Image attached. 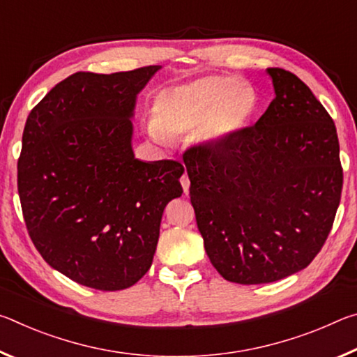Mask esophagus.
I'll list each match as a JSON object with an SVG mask.
<instances>
[{
    "instance_id": "34e87169",
    "label": "esophagus",
    "mask_w": 357,
    "mask_h": 357,
    "mask_svg": "<svg viewBox=\"0 0 357 357\" xmlns=\"http://www.w3.org/2000/svg\"><path fill=\"white\" fill-rule=\"evenodd\" d=\"M181 185H183V190H184V193H189V187H190V179H189V176H187V174L184 173L183 176H181Z\"/></svg>"
}]
</instances>
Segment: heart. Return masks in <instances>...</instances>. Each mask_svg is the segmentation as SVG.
Here are the masks:
<instances>
[{
    "instance_id": "b5f03b06",
    "label": "heart",
    "mask_w": 357,
    "mask_h": 357,
    "mask_svg": "<svg viewBox=\"0 0 357 357\" xmlns=\"http://www.w3.org/2000/svg\"><path fill=\"white\" fill-rule=\"evenodd\" d=\"M258 98L249 84L231 77L206 75L165 88L153 104L149 135L168 143L172 135L197 129L204 144H222L243 132L257 112Z\"/></svg>"
}]
</instances>
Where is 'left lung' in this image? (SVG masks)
<instances>
[{
	"instance_id": "8db88e82",
	"label": "left lung",
	"mask_w": 357,
	"mask_h": 357,
	"mask_svg": "<svg viewBox=\"0 0 357 357\" xmlns=\"http://www.w3.org/2000/svg\"><path fill=\"white\" fill-rule=\"evenodd\" d=\"M275 98L252 128L184 154L204 249L228 282L271 283L307 268L340 203L335 124L291 72L266 69Z\"/></svg>"
}]
</instances>
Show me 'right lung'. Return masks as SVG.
<instances>
[{
	"label": "right lung",
	"instance_id": "add662e5",
	"mask_svg": "<svg viewBox=\"0 0 357 357\" xmlns=\"http://www.w3.org/2000/svg\"><path fill=\"white\" fill-rule=\"evenodd\" d=\"M159 69L77 72L26 119L17 181L29 238L80 285L116 291L140 280L164 209L183 193L179 162H143L132 149L137 94Z\"/></svg>",
	"mask_w": 357,
	"mask_h": 357
}]
</instances>
